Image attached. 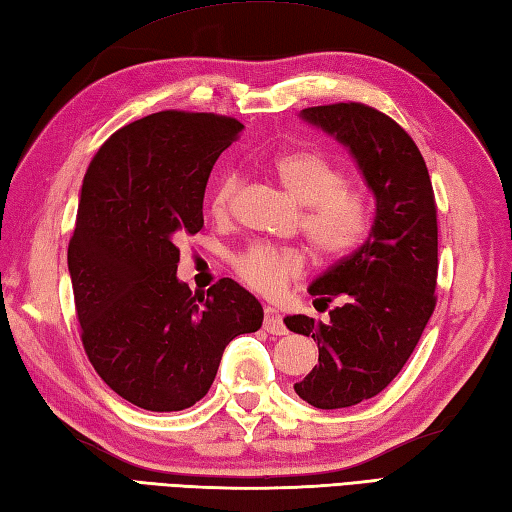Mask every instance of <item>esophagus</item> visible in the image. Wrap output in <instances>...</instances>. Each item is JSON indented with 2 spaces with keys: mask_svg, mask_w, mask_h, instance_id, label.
<instances>
[{
  "mask_svg": "<svg viewBox=\"0 0 512 512\" xmlns=\"http://www.w3.org/2000/svg\"><path fill=\"white\" fill-rule=\"evenodd\" d=\"M264 330L270 335H286L288 333V328L282 322V315H279L275 308L264 310Z\"/></svg>",
  "mask_w": 512,
  "mask_h": 512,
  "instance_id": "obj_1",
  "label": "esophagus"
}]
</instances>
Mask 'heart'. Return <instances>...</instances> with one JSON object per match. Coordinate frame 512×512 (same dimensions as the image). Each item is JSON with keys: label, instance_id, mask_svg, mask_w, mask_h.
Returning <instances> with one entry per match:
<instances>
[{"label": "heart", "instance_id": "heart-1", "mask_svg": "<svg viewBox=\"0 0 512 512\" xmlns=\"http://www.w3.org/2000/svg\"><path fill=\"white\" fill-rule=\"evenodd\" d=\"M270 173L295 204L304 206L299 230L317 257L337 259L364 244L370 230V204L362 190L346 186L335 162L315 150H290L275 157ZM239 177L226 173L210 195V213L226 219L233 208ZM235 273L257 293L279 295L302 275L304 259L295 250L253 246L235 257Z\"/></svg>", "mask_w": 512, "mask_h": 512}]
</instances>
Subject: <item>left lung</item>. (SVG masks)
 <instances>
[{
	"label": "left lung",
	"mask_w": 512,
	"mask_h": 512,
	"mask_svg": "<svg viewBox=\"0 0 512 512\" xmlns=\"http://www.w3.org/2000/svg\"><path fill=\"white\" fill-rule=\"evenodd\" d=\"M299 117L350 150L375 195L366 242L308 288L315 302L344 304L330 310L328 324L284 319L319 348V364L295 393L322 410L348 408L393 382L433 315L437 204L424 157L395 119L357 102L304 108Z\"/></svg>",
	"instance_id": "obj_1"
}]
</instances>
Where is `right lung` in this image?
Returning a JSON list of instances; mask_svg holds the SVG:
<instances>
[{
	"instance_id": "obj_1",
	"label": "right lung",
	"mask_w": 512,
	"mask_h": 512,
	"mask_svg": "<svg viewBox=\"0 0 512 512\" xmlns=\"http://www.w3.org/2000/svg\"><path fill=\"white\" fill-rule=\"evenodd\" d=\"M242 128L162 110L110 135L84 175L68 244L79 333L97 375L144 410L199 402L228 342L262 326V304L233 279L195 295L177 279V237L202 230L210 170Z\"/></svg>"
}]
</instances>
